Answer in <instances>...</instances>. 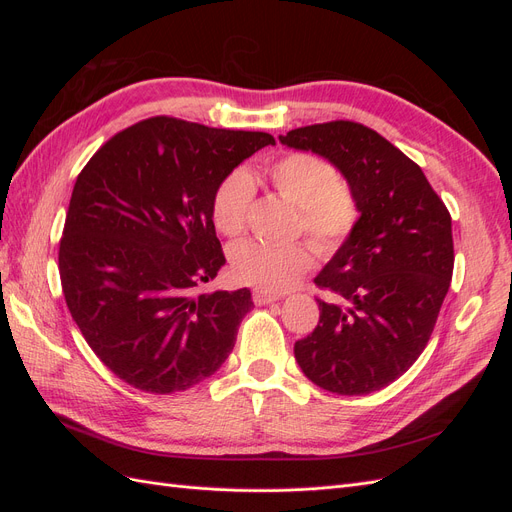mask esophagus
Segmentation results:
<instances>
[{
    "label": "esophagus",
    "instance_id": "obj_1",
    "mask_svg": "<svg viewBox=\"0 0 512 512\" xmlns=\"http://www.w3.org/2000/svg\"><path fill=\"white\" fill-rule=\"evenodd\" d=\"M252 297H254V303H258V305H267V303L282 299L280 294H273V292H267V290H254Z\"/></svg>",
    "mask_w": 512,
    "mask_h": 512
}]
</instances>
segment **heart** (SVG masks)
<instances>
[{
	"label": "heart",
	"instance_id": "obj_1",
	"mask_svg": "<svg viewBox=\"0 0 512 512\" xmlns=\"http://www.w3.org/2000/svg\"><path fill=\"white\" fill-rule=\"evenodd\" d=\"M267 175L275 192L297 207V230H303L320 252H335L350 237L359 209L350 188L327 160L307 151H290L269 164ZM254 194L247 170L235 168L222 177L211 196V220L218 232L226 237L241 235L250 220ZM312 262V247L303 241H243L230 250L232 277L267 292L288 290Z\"/></svg>",
	"mask_w": 512,
	"mask_h": 512
}]
</instances>
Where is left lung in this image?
I'll list each match as a JSON object with an SVG mask.
<instances>
[{"label":"left lung","mask_w":512,"mask_h":512,"mask_svg":"<svg viewBox=\"0 0 512 512\" xmlns=\"http://www.w3.org/2000/svg\"><path fill=\"white\" fill-rule=\"evenodd\" d=\"M282 145L329 160L361 218L316 275L318 327L294 344L303 374L324 391L367 395L414 365L453 277L451 213L418 164L354 121L314 123Z\"/></svg>","instance_id":"obj_1"}]
</instances>
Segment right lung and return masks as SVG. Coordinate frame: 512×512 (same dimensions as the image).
Returning <instances> with one entry per match:
<instances>
[{
  "mask_svg": "<svg viewBox=\"0 0 512 512\" xmlns=\"http://www.w3.org/2000/svg\"><path fill=\"white\" fill-rule=\"evenodd\" d=\"M267 132L151 117L115 134L76 177L59 243L66 305L89 348L145 393L185 391L235 348L252 294L196 288L224 267L215 185Z\"/></svg>",
  "mask_w": 512,
  "mask_h": 512,
  "instance_id": "add662e5",
  "label": "right lung"
}]
</instances>
